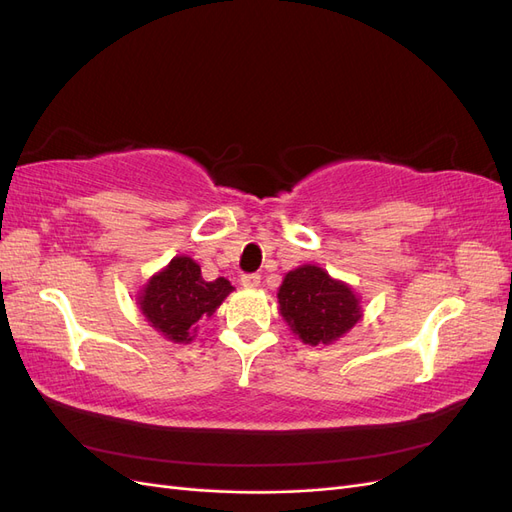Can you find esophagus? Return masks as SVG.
I'll list each match as a JSON object with an SVG mask.
<instances>
[{
    "label": "esophagus",
    "instance_id": "34e87169",
    "mask_svg": "<svg viewBox=\"0 0 512 512\" xmlns=\"http://www.w3.org/2000/svg\"><path fill=\"white\" fill-rule=\"evenodd\" d=\"M241 284H243L245 288H256V286L260 284V275H258V273H245V275L241 277Z\"/></svg>",
    "mask_w": 512,
    "mask_h": 512
}]
</instances>
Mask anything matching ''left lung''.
<instances>
[{"label":"left lung","mask_w":512,"mask_h":512,"mask_svg":"<svg viewBox=\"0 0 512 512\" xmlns=\"http://www.w3.org/2000/svg\"><path fill=\"white\" fill-rule=\"evenodd\" d=\"M277 299L290 329L312 346L335 342L361 318L354 292L314 265L290 271Z\"/></svg>","instance_id":"obj_1"}]
</instances>
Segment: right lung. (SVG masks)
I'll list each match as a JSON object with an SVG mask.
<instances>
[{"label": "right lung", "instance_id": "right-lung-1", "mask_svg": "<svg viewBox=\"0 0 512 512\" xmlns=\"http://www.w3.org/2000/svg\"><path fill=\"white\" fill-rule=\"evenodd\" d=\"M230 290L224 277L205 282L192 258L177 256L162 273L151 277L138 303L151 327L181 344L192 342L196 322L209 318Z\"/></svg>", "mask_w": 512, "mask_h": 512}]
</instances>
